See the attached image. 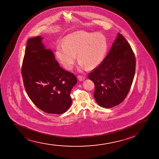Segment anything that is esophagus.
Masks as SVG:
<instances>
[{"label": "esophagus", "mask_w": 159, "mask_h": 159, "mask_svg": "<svg viewBox=\"0 0 159 159\" xmlns=\"http://www.w3.org/2000/svg\"><path fill=\"white\" fill-rule=\"evenodd\" d=\"M78 80H80V81H83V80H84L85 79V77L83 76H82V75H79L78 76Z\"/></svg>", "instance_id": "1"}]
</instances>
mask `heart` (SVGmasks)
Wrapping results in <instances>:
<instances>
[{
  "label": "heart",
  "mask_w": 159,
  "mask_h": 159,
  "mask_svg": "<svg viewBox=\"0 0 159 159\" xmlns=\"http://www.w3.org/2000/svg\"><path fill=\"white\" fill-rule=\"evenodd\" d=\"M108 50L106 37L100 33L77 31L68 35L56 48L57 58L66 70H70L77 55L79 69L93 70L100 65Z\"/></svg>",
  "instance_id": "b5f03b06"
}]
</instances>
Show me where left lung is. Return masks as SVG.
Instances as JSON below:
<instances>
[{
    "label": "left lung",
    "instance_id": "obj_1",
    "mask_svg": "<svg viewBox=\"0 0 159 159\" xmlns=\"http://www.w3.org/2000/svg\"><path fill=\"white\" fill-rule=\"evenodd\" d=\"M136 59L133 50L120 33L102 63L89 74L95 85L94 97L99 105L112 108L124 100L133 82Z\"/></svg>",
    "mask_w": 159,
    "mask_h": 159
}]
</instances>
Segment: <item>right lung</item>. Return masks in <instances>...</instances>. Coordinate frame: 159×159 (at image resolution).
<instances>
[{
    "label": "right lung",
    "mask_w": 159,
    "mask_h": 159,
    "mask_svg": "<svg viewBox=\"0 0 159 159\" xmlns=\"http://www.w3.org/2000/svg\"><path fill=\"white\" fill-rule=\"evenodd\" d=\"M42 40L38 36L27 41L21 70L24 88L40 109L61 114L71 106L70 95L77 82L76 77L59 66L53 52L46 49Z\"/></svg>",
    "instance_id": "add662e5"
}]
</instances>
